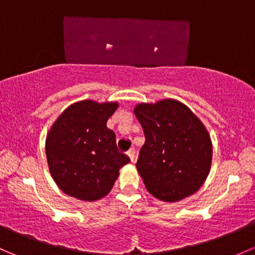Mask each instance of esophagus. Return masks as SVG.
Here are the masks:
<instances>
[{"mask_svg": "<svg viewBox=\"0 0 255 255\" xmlns=\"http://www.w3.org/2000/svg\"><path fill=\"white\" fill-rule=\"evenodd\" d=\"M127 155L129 156L130 161H134V156H135V150H134V148H130L129 150L127 151Z\"/></svg>", "mask_w": 255, "mask_h": 255, "instance_id": "1", "label": "esophagus"}]
</instances>
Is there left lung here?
<instances>
[{"mask_svg": "<svg viewBox=\"0 0 255 255\" xmlns=\"http://www.w3.org/2000/svg\"><path fill=\"white\" fill-rule=\"evenodd\" d=\"M134 113L145 137L137 169L146 190L168 202L196 192L212 161V143L201 121L175 100L140 104Z\"/></svg>", "mask_w": 255, "mask_h": 255, "instance_id": "1", "label": "left lung"}]
</instances>
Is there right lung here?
<instances>
[{"mask_svg": "<svg viewBox=\"0 0 255 255\" xmlns=\"http://www.w3.org/2000/svg\"><path fill=\"white\" fill-rule=\"evenodd\" d=\"M117 102L86 100L71 105L51 126L45 142L47 160L54 181L69 196L95 201L106 196L129 163L116 144L107 120Z\"/></svg>", "mask_w": 255, "mask_h": 255, "instance_id": "right-lung-1", "label": "right lung"}]
</instances>
